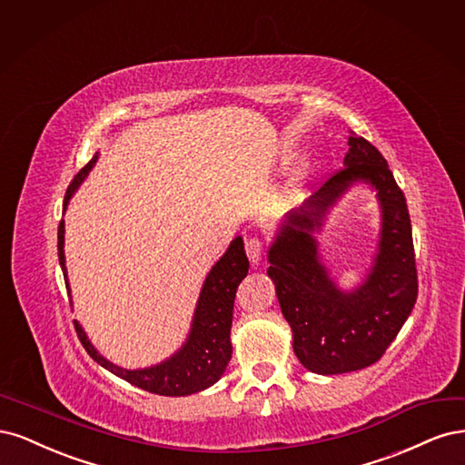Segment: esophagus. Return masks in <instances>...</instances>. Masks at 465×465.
I'll return each instance as SVG.
<instances>
[{"mask_svg": "<svg viewBox=\"0 0 465 465\" xmlns=\"http://www.w3.org/2000/svg\"><path fill=\"white\" fill-rule=\"evenodd\" d=\"M245 252L252 264H259L262 257V242L259 237H249L245 239Z\"/></svg>", "mask_w": 465, "mask_h": 465, "instance_id": "esophagus-1", "label": "esophagus"}]
</instances>
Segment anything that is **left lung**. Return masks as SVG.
Masks as SVG:
<instances>
[{"label": "left lung", "instance_id": "8db88e82", "mask_svg": "<svg viewBox=\"0 0 465 465\" xmlns=\"http://www.w3.org/2000/svg\"><path fill=\"white\" fill-rule=\"evenodd\" d=\"M343 168L283 216L268 247L266 274L276 286L283 319L293 332V351L305 369L341 374L377 363L408 321L417 299V268L406 197L382 154L350 134ZM378 193L381 233L364 282L341 291L323 266L312 233L353 184Z\"/></svg>", "mask_w": 465, "mask_h": 465}]
</instances>
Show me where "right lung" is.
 <instances>
[{
	"label": "right lung",
	"instance_id": "add662e5",
	"mask_svg": "<svg viewBox=\"0 0 465 465\" xmlns=\"http://www.w3.org/2000/svg\"><path fill=\"white\" fill-rule=\"evenodd\" d=\"M98 154L74 175L67 193L64 211H67V204L74 191L84 182V177L94 168ZM65 222H59L57 228V257L62 264L65 286L69 290L67 280V266H65ZM249 272V261L243 249V239L237 235L230 243L228 251L222 254L220 261L211 268L206 274L203 290L199 295L197 307H194L191 331L185 343L179 348L172 357L163 359L162 363L144 367V369H124L106 357L100 355L98 350L88 340L83 326L74 321V331L83 343L86 353L91 355L98 365L114 372L115 377L127 381L129 384L143 388L146 392L160 394V396H189L194 392L206 391L222 379L223 371H226L230 359H232V317H233V299L237 286Z\"/></svg>",
	"mask_w": 465,
	"mask_h": 465
}]
</instances>
